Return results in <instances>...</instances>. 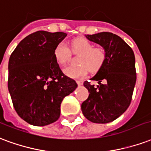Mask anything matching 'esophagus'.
<instances>
[{"mask_svg": "<svg viewBox=\"0 0 151 151\" xmlns=\"http://www.w3.org/2000/svg\"><path fill=\"white\" fill-rule=\"evenodd\" d=\"M77 83H78V85H83V81L82 80H77L76 81Z\"/></svg>", "mask_w": 151, "mask_h": 151, "instance_id": "obj_1", "label": "esophagus"}]
</instances>
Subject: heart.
I'll return each mask as SVG.
<instances>
[{
    "instance_id": "heart-1",
    "label": "heart",
    "mask_w": 151,
    "mask_h": 151,
    "mask_svg": "<svg viewBox=\"0 0 151 151\" xmlns=\"http://www.w3.org/2000/svg\"><path fill=\"white\" fill-rule=\"evenodd\" d=\"M71 50L74 55H79L76 63L79 65L69 66L64 69L66 76L79 79L86 76L88 70L96 72L101 70L107 59V50L104 47L95 45L86 38H79L71 42ZM54 58L56 63L60 67H64L71 57L69 47L64 42H59L54 49Z\"/></svg>"
}]
</instances>
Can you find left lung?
I'll return each instance as SVG.
<instances>
[{"instance_id": "8db88e82", "label": "left lung", "mask_w": 151, "mask_h": 151, "mask_svg": "<svg viewBox=\"0 0 151 151\" xmlns=\"http://www.w3.org/2000/svg\"><path fill=\"white\" fill-rule=\"evenodd\" d=\"M86 38L106 49L107 59L91 79L98 81L97 87L88 81L83 82L89 95L81 109L90 122L105 124L119 117L130 104L137 79L135 57L131 47L112 33L101 32L88 35Z\"/></svg>"}]
</instances>
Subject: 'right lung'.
<instances>
[{
    "instance_id": "obj_1",
    "label": "right lung",
    "mask_w": 151,
    "mask_h": 151,
    "mask_svg": "<svg viewBox=\"0 0 151 151\" xmlns=\"http://www.w3.org/2000/svg\"><path fill=\"white\" fill-rule=\"evenodd\" d=\"M63 32L39 30L22 39L9 60L8 88L18 116L29 124L44 126L56 122L60 105L77 83L61 71L54 49Z\"/></svg>"
}]
</instances>
